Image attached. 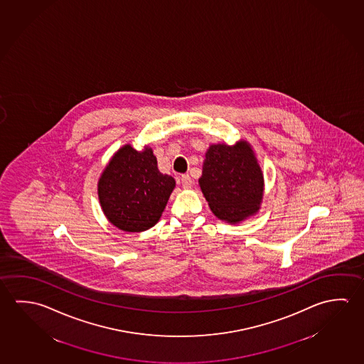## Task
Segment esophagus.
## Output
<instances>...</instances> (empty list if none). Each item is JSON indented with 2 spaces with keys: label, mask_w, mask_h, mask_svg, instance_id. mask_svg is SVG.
<instances>
[{
  "label": "esophagus",
  "mask_w": 364,
  "mask_h": 364,
  "mask_svg": "<svg viewBox=\"0 0 364 364\" xmlns=\"http://www.w3.org/2000/svg\"><path fill=\"white\" fill-rule=\"evenodd\" d=\"M181 185H183V188L185 189H189L191 188V185H193V180H191V176L188 175V173H185V175H181Z\"/></svg>",
  "instance_id": "obj_1"
}]
</instances>
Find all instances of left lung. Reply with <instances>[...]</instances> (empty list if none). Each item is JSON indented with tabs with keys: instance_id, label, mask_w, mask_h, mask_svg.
<instances>
[{
	"instance_id": "8db88e82",
	"label": "left lung",
	"mask_w": 364,
	"mask_h": 364,
	"mask_svg": "<svg viewBox=\"0 0 364 364\" xmlns=\"http://www.w3.org/2000/svg\"><path fill=\"white\" fill-rule=\"evenodd\" d=\"M209 208L218 220L240 223L257 215L264 197V173L247 141L209 146L198 180Z\"/></svg>"
}]
</instances>
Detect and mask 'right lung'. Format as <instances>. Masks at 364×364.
Wrapping results in <instances>:
<instances>
[{
	"label": "right lung",
	"instance_id": "1",
	"mask_svg": "<svg viewBox=\"0 0 364 364\" xmlns=\"http://www.w3.org/2000/svg\"><path fill=\"white\" fill-rule=\"evenodd\" d=\"M175 189V179L160 173L149 146L142 151L122 146L104 167L97 181L102 212L124 232H142L155 226Z\"/></svg>",
	"mask_w": 364,
	"mask_h": 364
}]
</instances>
